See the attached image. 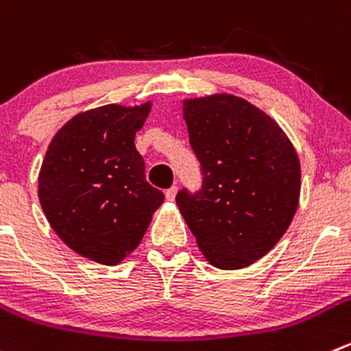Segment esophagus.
Returning a JSON list of instances; mask_svg holds the SVG:
<instances>
[{"instance_id": "obj_1", "label": "esophagus", "mask_w": 351, "mask_h": 351, "mask_svg": "<svg viewBox=\"0 0 351 351\" xmlns=\"http://www.w3.org/2000/svg\"><path fill=\"white\" fill-rule=\"evenodd\" d=\"M176 186H171V189H168L166 190V199L168 200H175V197H176Z\"/></svg>"}]
</instances>
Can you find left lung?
I'll use <instances>...</instances> for the list:
<instances>
[{
  "mask_svg": "<svg viewBox=\"0 0 351 351\" xmlns=\"http://www.w3.org/2000/svg\"><path fill=\"white\" fill-rule=\"evenodd\" d=\"M183 118L202 186L180 190L176 206L213 266H250L280 241L297 213V152L273 118L230 94L185 101Z\"/></svg>",
  "mask_w": 351,
  "mask_h": 351,
  "instance_id": "1",
  "label": "left lung"
}]
</instances>
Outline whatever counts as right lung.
<instances>
[{
  "mask_svg": "<svg viewBox=\"0 0 351 351\" xmlns=\"http://www.w3.org/2000/svg\"><path fill=\"white\" fill-rule=\"evenodd\" d=\"M151 103L108 104L71 118L39 171V202L58 237L82 257L117 266L137 248L165 193L145 180L135 134Z\"/></svg>",
  "mask_w": 351,
  "mask_h": 351,
  "instance_id": "obj_1",
  "label": "right lung"
}]
</instances>
